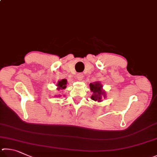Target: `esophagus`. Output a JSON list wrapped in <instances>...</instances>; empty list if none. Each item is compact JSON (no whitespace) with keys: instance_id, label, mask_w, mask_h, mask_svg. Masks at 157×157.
Returning <instances> with one entry per match:
<instances>
[{"instance_id":"34e87169","label":"esophagus","mask_w":157,"mask_h":157,"mask_svg":"<svg viewBox=\"0 0 157 157\" xmlns=\"http://www.w3.org/2000/svg\"><path fill=\"white\" fill-rule=\"evenodd\" d=\"M76 77H77V78H78V81H82L83 78V74L82 73H78V74H77Z\"/></svg>"}]
</instances>
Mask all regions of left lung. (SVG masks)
Instances as JSON below:
<instances>
[{"label": "left lung", "mask_w": 157, "mask_h": 157, "mask_svg": "<svg viewBox=\"0 0 157 157\" xmlns=\"http://www.w3.org/2000/svg\"><path fill=\"white\" fill-rule=\"evenodd\" d=\"M90 87L93 92L91 98L95 101H102V97H105V93L103 90V86L99 82H95L94 83H90Z\"/></svg>", "instance_id": "left-lung-1"}]
</instances>
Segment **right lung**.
Listing matches in <instances>:
<instances>
[{"label":"right lung","instance_id":"obj_1","mask_svg":"<svg viewBox=\"0 0 157 157\" xmlns=\"http://www.w3.org/2000/svg\"><path fill=\"white\" fill-rule=\"evenodd\" d=\"M56 86H58V90L60 89H65L66 88V86H67V80L66 79H62L61 81H59L58 82Z\"/></svg>","mask_w":157,"mask_h":157}]
</instances>
